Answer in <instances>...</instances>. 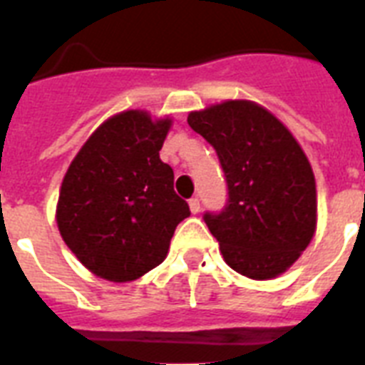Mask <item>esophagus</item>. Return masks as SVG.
I'll return each mask as SVG.
<instances>
[{"instance_id": "34e87169", "label": "esophagus", "mask_w": 365, "mask_h": 365, "mask_svg": "<svg viewBox=\"0 0 365 365\" xmlns=\"http://www.w3.org/2000/svg\"><path fill=\"white\" fill-rule=\"evenodd\" d=\"M189 208H191L192 213L200 212V200H198V197H192L191 200H189Z\"/></svg>"}]
</instances>
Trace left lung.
I'll list each match as a JSON object with an SVG mask.
<instances>
[{
  "label": "left lung",
  "mask_w": 365,
  "mask_h": 365,
  "mask_svg": "<svg viewBox=\"0 0 365 365\" xmlns=\"http://www.w3.org/2000/svg\"><path fill=\"white\" fill-rule=\"evenodd\" d=\"M191 129L215 150L229 198L204 221L225 262L251 279L294 264L317 227L315 176L306 153L274 114L251 101L191 112Z\"/></svg>",
  "instance_id": "obj_1"
}]
</instances>
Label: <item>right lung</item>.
<instances>
[{"mask_svg": "<svg viewBox=\"0 0 365 365\" xmlns=\"http://www.w3.org/2000/svg\"><path fill=\"white\" fill-rule=\"evenodd\" d=\"M173 121L144 110L112 115L86 140L65 174L56 221L76 259L103 279H138L165 260L189 217L159 150Z\"/></svg>", "mask_w": 365, "mask_h": 365, "instance_id": "right-lung-1", "label": "right lung"}]
</instances>
